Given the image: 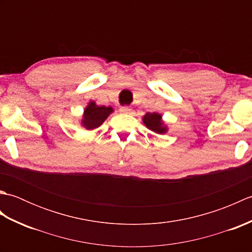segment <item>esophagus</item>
Instances as JSON below:
<instances>
[{
	"mask_svg": "<svg viewBox=\"0 0 252 252\" xmlns=\"http://www.w3.org/2000/svg\"><path fill=\"white\" fill-rule=\"evenodd\" d=\"M120 111L123 112V114H130V112L132 111V108L129 106H122V107H120Z\"/></svg>",
	"mask_w": 252,
	"mask_h": 252,
	"instance_id": "obj_1",
	"label": "esophagus"
}]
</instances>
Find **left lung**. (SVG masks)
I'll return each instance as SVG.
<instances>
[{
    "label": "left lung",
    "instance_id": "1",
    "mask_svg": "<svg viewBox=\"0 0 252 252\" xmlns=\"http://www.w3.org/2000/svg\"><path fill=\"white\" fill-rule=\"evenodd\" d=\"M143 122L149 130L158 133V134H164L168 131V127L164 126L162 121V116L158 112H147L143 117Z\"/></svg>",
    "mask_w": 252,
    "mask_h": 252
}]
</instances>
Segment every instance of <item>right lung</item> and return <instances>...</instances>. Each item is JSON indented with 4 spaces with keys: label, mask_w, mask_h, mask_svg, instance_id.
I'll list each match as a JSON object with an SVG mask.
<instances>
[{
    "label": "right lung",
    "mask_w": 252,
    "mask_h": 252,
    "mask_svg": "<svg viewBox=\"0 0 252 252\" xmlns=\"http://www.w3.org/2000/svg\"><path fill=\"white\" fill-rule=\"evenodd\" d=\"M112 111H114V109L110 106H97L95 104V101H90L84 109L81 125L87 130H94L103 125V122L108 118Z\"/></svg>",
    "instance_id": "right-lung-1"
}]
</instances>
